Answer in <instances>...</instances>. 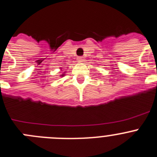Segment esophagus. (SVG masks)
<instances>
[{"mask_svg":"<svg viewBox=\"0 0 157 157\" xmlns=\"http://www.w3.org/2000/svg\"><path fill=\"white\" fill-rule=\"evenodd\" d=\"M77 61H78L79 63H83V61H84V58H83V57H78V58H77Z\"/></svg>","mask_w":157,"mask_h":157,"instance_id":"esophagus-1","label":"esophagus"}]
</instances>
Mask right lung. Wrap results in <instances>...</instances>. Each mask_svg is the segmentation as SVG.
Listing matches in <instances>:
<instances>
[{
	"mask_svg": "<svg viewBox=\"0 0 157 157\" xmlns=\"http://www.w3.org/2000/svg\"><path fill=\"white\" fill-rule=\"evenodd\" d=\"M64 75H65V74H62L61 76H62V77H63V76H64Z\"/></svg>",
	"mask_w": 157,
	"mask_h": 157,
	"instance_id": "right-lung-1",
	"label": "right lung"
}]
</instances>
